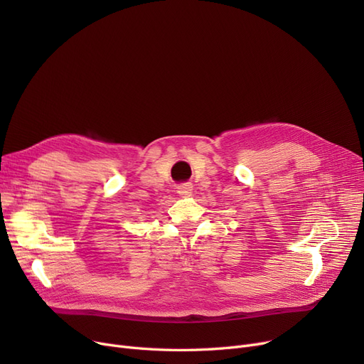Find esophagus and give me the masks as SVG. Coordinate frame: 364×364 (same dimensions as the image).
<instances>
[{
    "label": "esophagus",
    "mask_w": 364,
    "mask_h": 364,
    "mask_svg": "<svg viewBox=\"0 0 364 364\" xmlns=\"http://www.w3.org/2000/svg\"><path fill=\"white\" fill-rule=\"evenodd\" d=\"M192 190H193V186L190 183H183L177 187V193L181 195V196H188L192 195Z\"/></svg>",
    "instance_id": "obj_1"
}]
</instances>
